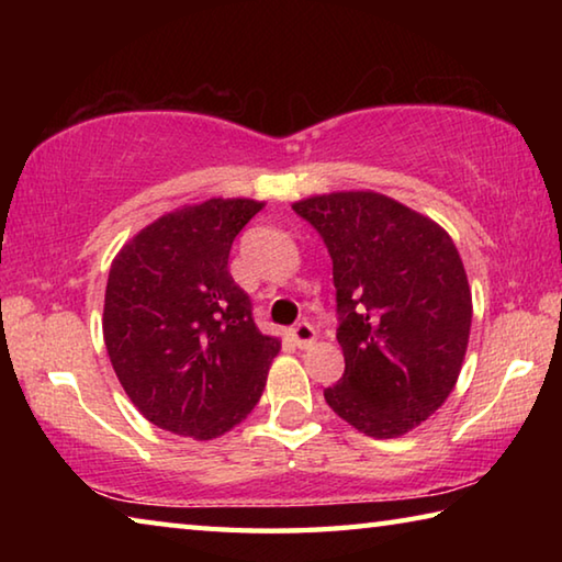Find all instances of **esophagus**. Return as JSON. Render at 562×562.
Instances as JSON below:
<instances>
[{
    "instance_id": "obj_1",
    "label": "esophagus",
    "mask_w": 562,
    "mask_h": 562,
    "mask_svg": "<svg viewBox=\"0 0 562 562\" xmlns=\"http://www.w3.org/2000/svg\"><path fill=\"white\" fill-rule=\"evenodd\" d=\"M290 337L294 341V347L307 349V347H312V341L317 339V331L310 325V322H297V325L290 329Z\"/></svg>"
}]
</instances>
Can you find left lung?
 <instances>
[{
	"instance_id": "1",
	"label": "left lung",
	"mask_w": 562,
	"mask_h": 562,
	"mask_svg": "<svg viewBox=\"0 0 562 562\" xmlns=\"http://www.w3.org/2000/svg\"><path fill=\"white\" fill-rule=\"evenodd\" d=\"M319 233L337 288L345 374L331 412L394 439L439 408L469 347L471 290L446 231L379 193H329L292 205Z\"/></svg>"
}]
</instances>
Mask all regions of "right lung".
I'll list each match as a JSON object with an SVG mask.
<instances>
[{"label": "right lung", "instance_id": "obj_1", "mask_svg": "<svg viewBox=\"0 0 562 562\" xmlns=\"http://www.w3.org/2000/svg\"><path fill=\"white\" fill-rule=\"evenodd\" d=\"M262 203L213 198L158 217L111 265L103 339L121 386L160 429L215 439L260 402L280 341L227 270Z\"/></svg>", "mask_w": 562, "mask_h": 562}]
</instances>
